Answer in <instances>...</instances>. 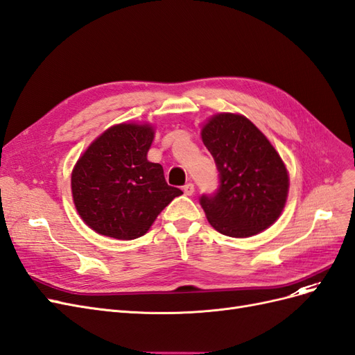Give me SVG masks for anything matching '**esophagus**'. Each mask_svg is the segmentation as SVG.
<instances>
[{"instance_id": "1", "label": "esophagus", "mask_w": 355, "mask_h": 355, "mask_svg": "<svg viewBox=\"0 0 355 355\" xmlns=\"http://www.w3.org/2000/svg\"><path fill=\"white\" fill-rule=\"evenodd\" d=\"M182 189H184L185 196H192V194H194V184H191V182H189V184L184 185V188H182Z\"/></svg>"}]
</instances>
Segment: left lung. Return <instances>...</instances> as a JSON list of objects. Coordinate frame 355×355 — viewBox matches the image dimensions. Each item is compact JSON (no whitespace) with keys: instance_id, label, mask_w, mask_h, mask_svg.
<instances>
[{"instance_id":"left-lung-1","label":"left lung","mask_w":355,"mask_h":355,"mask_svg":"<svg viewBox=\"0 0 355 355\" xmlns=\"http://www.w3.org/2000/svg\"><path fill=\"white\" fill-rule=\"evenodd\" d=\"M202 142L219 171V187L200 204L211 227L235 239L272 225L286 204L288 176L280 155L243 115L219 114L204 125Z\"/></svg>"}]
</instances>
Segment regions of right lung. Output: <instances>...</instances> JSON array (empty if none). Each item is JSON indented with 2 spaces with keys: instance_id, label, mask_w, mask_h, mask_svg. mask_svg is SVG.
Segmentation results:
<instances>
[{
  "instance_id": "1",
  "label": "right lung",
  "mask_w": 355,
  "mask_h": 355,
  "mask_svg": "<svg viewBox=\"0 0 355 355\" xmlns=\"http://www.w3.org/2000/svg\"><path fill=\"white\" fill-rule=\"evenodd\" d=\"M153 139L146 124H118L78 159L71 178L73 202L98 234L116 240L142 237L161 210L184 194L167 185L161 164L148 161Z\"/></svg>"
}]
</instances>
